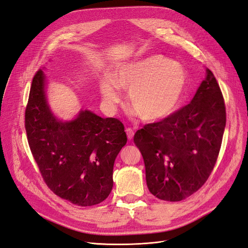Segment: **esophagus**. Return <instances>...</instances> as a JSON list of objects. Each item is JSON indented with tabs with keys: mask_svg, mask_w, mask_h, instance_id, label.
<instances>
[{
	"mask_svg": "<svg viewBox=\"0 0 248 248\" xmlns=\"http://www.w3.org/2000/svg\"><path fill=\"white\" fill-rule=\"evenodd\" d=\"M125 131H126V134H127V139L131 140L133 139V136H134V131L131 128H126Z\"/></svg>",
	"mask_w": 248,
	"mask_h": 248,
	"instance_id": "1",
	"label": "esophagus"
}]
</instances>
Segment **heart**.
I'll use <instances>...</instances> for the list:
<instances>
[{"instance_id":"obj_1","label":"heart","mask_w":248,"mask_h":248,"mask_svg":"<svg viewBox=\"0 0 248 248\" xmlns=\"http://www.w3.org/2000/svg\"><path fill=\"white\" fill-rule=\"evenodd\" d=\"M187 85L184 67L161 55H153L119 66L110 79L100 82L106 106L112 109L121 100L118 89L128 92L134 112L148 123L159 122L174 114Z\"/></svg>"}]
</instances>
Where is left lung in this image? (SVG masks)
Segmentation results:
<instances>
[{
	"label": "left lung",
	"instance_id": "1",
	"mask_svg": "<svg viewBox=\"0 0 248 248\" xmlns=\"http://www.w3.org/2000/svg\"><path fill=\"white\" fill-rule=\"evenodd\" d=\"M226 121L219 85L207 68L189 104L134 134L150 192L162 201L179 202L198 191L215 166Z\"/></svg>",
	"mask_w": 248,
	"mask_h": 248
}]
</instances>
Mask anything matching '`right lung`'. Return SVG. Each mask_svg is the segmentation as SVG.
<instances>
[{
    "label": "right lung",
    "instance_id": "obj_1",
    "mask_svg": "<svg viewBox=\"0 0 248 248\" xmlns=\"http://www.w3.org/2000/svg\"><path fill=\"white\" fill-rule=\"evenodd\" d=\"M46 77L37 71L32 81L25 126L30 149L44 182L58 197L87 207L106 200L112 189L116 157L126 145L124 125L80 109L70 121L51 111Z\"/></svg>",
    "mask_w": 248,
    "mask_h": 248
}]
</instances>
